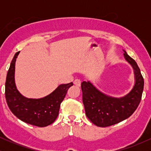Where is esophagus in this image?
Segmentation results:
<instances>
[{"label":"esophagus","instance_id":"1","mask_svg":"<svg viewBox=\"0 0 151 151\" xmlns=\"http://www.w3.org/2000/svg\"><path fill=\"white\" fill-rule=\"evenodd\" d=\"M74 84L75 86H81V80L80 79H76L74 81Z\"/></svg>","mask_w":151,"mask_h":151}]
</instances>
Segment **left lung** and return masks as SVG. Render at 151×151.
<instances>
[{
	"mask_svg": "<svg viewBox=\"0 0 151 151\" xmlns=\"http://www.w3.org/2000/svg\"><path fill=\"white\" fill-rule=\"evenodd\" d=\"M124 56L134 72L135 84L132 89L122 97H113L100 91L89 81H82V101L86 116L94 125L106 127L116 124L131 116L139 105L144 81L135 60L125 50Z\"/></svg>",
	"mask_w": 151,
	"mask_h": 151,
	"instance_id": "1",
	"label": "left lung"
}]
</instances>
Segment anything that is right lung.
Instances as JSON below:
<instances>
[{"label":"right lung","mask_w":151,"mask_h":151,"mask_svg":"<svg viewBox=\"0 0 151 151\" xmlns=\"http://www.w3.org/2000/svg\"><path fill=\"white\" fill-rule=\"evenodd\" d=\"M19 53L14 55L6 77L5 94L8 107L15 116L27 124L39 127L50 125L58 116L60 104L73 83L60 84L51 93L40 99L22 96L15 82V61Z\"/></svg>","instance_id":"obj_1"}]
</instances>
